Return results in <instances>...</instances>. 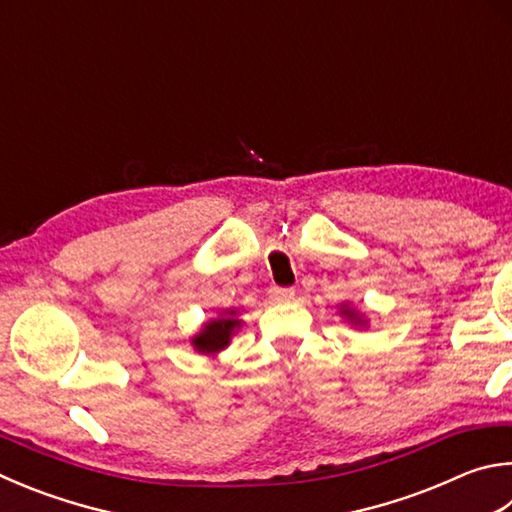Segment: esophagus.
I'll return each instance as SVG.
<instances>
[{
    "label": "esophagus",
    "instance_id": "1",
    "mask_svg": "<svg viewBox=\"0 0 512 512\" xmlns=\"http://www.w3.org/2000/svg\"><path fill=\"white\" fill-rule=\"evenodd\" d=\"M293 295H295V291L291 286H273L271 288V297L275 302H288V300H293Z\"/></svg>",
    "mask_w": 512,
    "mask_h": 512
}]
</instances>
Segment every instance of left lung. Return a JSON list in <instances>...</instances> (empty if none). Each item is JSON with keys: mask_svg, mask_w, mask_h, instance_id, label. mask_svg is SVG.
<instances>
[{"mask_svg": "<svg viewBox=\"0 0 512 512\" xmlns=\"http://www.w3.org/2000/svg\"><path fill=\"white\" fill-rule=\"evenodd\" d=\"M340 313L342 315H345V318L351 322V324H356V327H365V318H362V315L358 313V311H353V309H349V306L345 304V306H342V309H340Z\"/></svg>", "mask_w": 512, "mask_h": 512, "instance_id": "obj_1", "label": "left lung"}]
</instances>
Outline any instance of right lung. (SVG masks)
Returning <instances> with one entry per match:
<instances>
[{
    "label": "right lung",
    "instance_id": "add662e5",
    "mask_svg": "<svg viewBox=\"0 0 512 512\" xmlns=\"http://www.w3.org/2000/svg\"><path fill=\"white\" fill-rule=\"evenodd\" d=\"M241 320H237L235 311H226L221 313L219 318L210 320L208 324H203V329L192 338V345L199 353H208V356H215L217 351L226 349L230 336L235 333Z\"/></svg>",
    "mask_w": 512,
    "mask_h": 512
}]
</instances>
